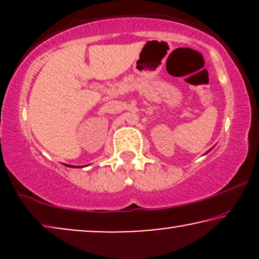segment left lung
Wrapping results in <instances>:
<instances>
[{"label": "left lung", "instance_id": "8db88e82", "mask_svg": "<svg viewBox=\"0 0 259 259\" xmlns=\"http://www.w3.org/2000/svg\"><path fill=\"white\" fill-rule=\"evenodd\" d=\"M211 150H212V148H211ZM208 152H210V151H208Z\"/></svg>", "mask_w": 259, "mask_h": 259}]
</instances>
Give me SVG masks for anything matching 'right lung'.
Returning a JSON list of instances; mask_svg holds the SVG:
<instances>
[{
    "mask_svg": "<svg viewBox=\"0 0 259 259\" xmlns=\"http://www.w3.org/2000/svg\"><path fill=\"white\" fill-rule=\"evenodd\" d=\"M65 166H68V167H79V166H73V165H67V164H65ZM81 167V166H80Z\"/></svg>",
    "mask_w": 259,
    "mask_h": 259,
    "instance_id": "obj_1",
    "label": "right lung"
}]
</instances>
